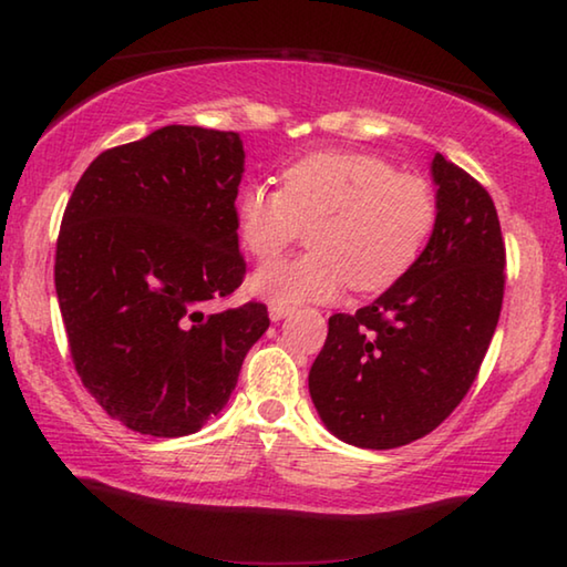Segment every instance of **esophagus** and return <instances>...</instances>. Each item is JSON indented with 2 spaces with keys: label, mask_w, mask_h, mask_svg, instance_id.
<instances>
[{
  "label": "esophagus",
  "mask_w": 567,
  "mask_h": 567,
  "mask_svg": "<svg viewBox=\"0 0 567 567\" xmlns=\"http://www.w3.org/2000/svg\"><path fill=\"white\" fill-rule=\"evenodd\" d=\"M287 312H290V307H285V305H270V310H267L272 322H280L282 318H287Z\"/></svg>",
  "instance_id": "esophagus-1"
}]
</instances>
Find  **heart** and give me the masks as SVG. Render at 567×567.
Returning <instances> with one entry per match:
<instances>
[{"instance_id": "obj_1", "label": "heart", "mask_w": 567, "mask_h": 567, "mask_svg": "<svg viewBox=\"0 0 567 567\" xmlns=\"http://www.w3.org/2000/svg\"><path fill=\"white\" fill-rule=\"evenodd\" d=\"M435 217L425 179L362 152H315L282 172L280 189L249 182L235 199L239 243L257 260H272L310 227V255L249 277V292L285 307L328 302L344 282L358 292L395 285L417 262Z\"/></svg>"}]
</instances>
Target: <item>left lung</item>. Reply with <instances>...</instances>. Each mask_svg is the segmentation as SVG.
<instances>
[{
    "mask_svg": "<svg viewBox=\"0 0 567 567\" xmlns=\"http://www.w3.org/2000/svg\"><path fill=\"white\" fill-rule=\"evenodd\" d=\"M435 227L375 302L332 315L310 398L342 443L390 450L433 433L475 382L505 287L501 219L485 187L433 157Z\"/></svg>",
    "mask_w": 567,
    "mask_h": 567,
    "instance_id": "obj_1",
    "label": "left lung"
}]
</instances>
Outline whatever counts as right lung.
<instances>
[{
	"label": "right lung",
	"instance_id": "1",
	"mask_svg": "<svg viewBox=\"0 0 567 567\" xmlns=\"http://www.w3.org/2000/svg\"><path fill=\"white\" fill-rule=\"evenodd\" d=\"M237 132L169 124L84 169L56 239L54 287L82 385L134 433H197L227 405L267 307L205 315L243 285Z\"/></svg>",
	"mask_w": 567,
	"mask_h": 567
}]
</instances>
